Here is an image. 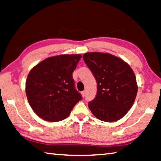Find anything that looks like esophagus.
Instances as JSON below:
<instances>
[{"mask_svg": "<svg viewBox=\"0 0 161 161\" xmlns=\"http://www.w3.org/2000/svg\"><path fill=\"white\" fill-rule=\"evenodd\" d=\"M81 93V96L83 97H84L85 95H86V91H82Z\"/></svg>", "mask_w": 161, "mask_h": 161, "instance_id": "34e87169", "label": "esophagus"}]
</instances>
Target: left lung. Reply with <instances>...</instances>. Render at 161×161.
Segmentation results:
<instances>
[{"label":"left lung","mask_w":161,"mask_h":161,"mask_svg":"<svg viewBox=\"0 0 161 161\" xmlns=\"http://www.w3.org/2000/svg\"><path fill=\"white\" fill-rule=\"evenodd\" d=\"M83 58L97 84L95 98L88 103L90 110L101 121L121 119L132 108L137 94L136 80L131 67L110 53L89 52Z\"/></svg>","instance_id":"left-lung-1"}]
</instances>
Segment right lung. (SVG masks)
I'll return each instance as SVG.
<instances>
[{
  "instance_id": "add662e5",
  "label": "right lung",
  "mask_w": 161,
  "mask_h": 161,
  "mask_svg": "<svg viewBox=\"0 0 161 161\" xmlns=\"http://www.w3.org/2000/svg\"><path fill=\"white\" fill-rule=\"evenodd\" d=\"M81 55H59L48 58L30 70L26 81L29 105L44 121L66 119L81 96L75 88L73 73Z\"/></svg>"
}]
</instances>
